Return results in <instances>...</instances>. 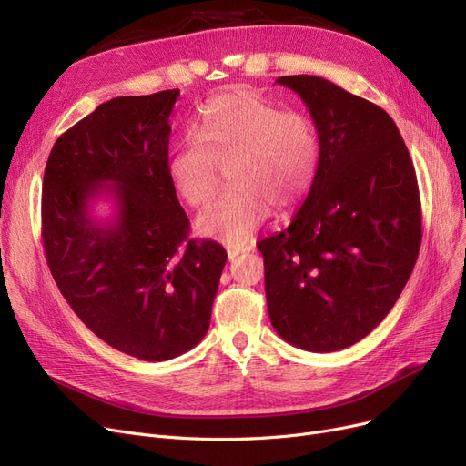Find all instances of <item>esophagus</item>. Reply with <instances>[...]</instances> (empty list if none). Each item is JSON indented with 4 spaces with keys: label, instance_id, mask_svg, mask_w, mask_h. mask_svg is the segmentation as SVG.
Masks as SVG:
<instances>
[{
    "label": "esophagus",
    "instance_id": "34e87169",
    "mask_svg": "<svg viewBox=\"0 0 466 466\" xmlns=\"http://www.w3.org/2000/svg\"><path fill=\"white\" fill-rule=\"evenodd\" d=\"M251 249L249 244H227V253H228V259H236L238 255H244Z\"/></svg>",
    "mask_w": 466,
    "mask_h": 466
}]
</instances>
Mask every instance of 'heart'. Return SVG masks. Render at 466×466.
<instances>
[{
	"label": "heart",
	"mask_w": 466,
	"mask_h": 466,
	"mask_svg": "<svg viewBox=\"0 0 466 466\" xmlns=\"http://www.w3.org/2000/svg\"><path fill=\"white\" fill-rule=\"evenodd\" d=\"M319 161V136L305 115L232 90L209 101L194 134L172 155L168 175L189 205L201 207L218 189L222 165H230L232 186L199 215L198 227L244 244L274 205L289 209L309 194Z\"/></svg>",
	"instance_id": "b5f03b06"
}]
</instances>
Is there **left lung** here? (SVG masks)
<instances>
[{
	"label": "left lung",
	"instance_id": "8db88e82",
	"mask_svg": "<svg viewBox=\"0 0 466 466\" xmlns=\"http://www.w3.org/2000/svg\"><path fill=\"white\" fill-rule=\"evenodd\" d=\"M277 82L311 113L320 161L289 227L257 244L268 317L291 346L339 351L386 319L415 268L422 239L415 167L382 107L320 76Z\"/></svg>",
	"mask_w": 466,
	"mask_h": 466
}]
</instances>
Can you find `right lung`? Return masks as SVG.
<instances>
[{"label":"right lung","instance_id":"right-lung-1","mask_svg":"<svg viewBox=\"0 0 466 466\" xmlns=\"http://www.w3.org/2000/svg\"><path fill=\"white\" fill-rule=\"evenodd\" d=\"M180 90L113 97L59 136L42 187L47 267L76 317L142 360L178 357L209 330L227 251L189 239L168 175V116ZM116 215L97 223L94 198Z\"/></svg>","mask_w":466,"mask_h":466}]
</instances>
